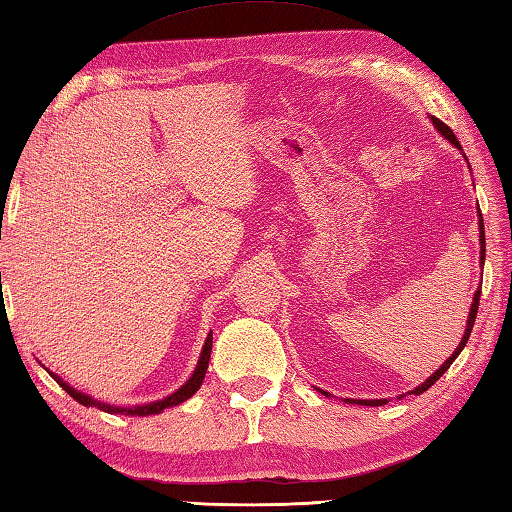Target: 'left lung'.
Listing matches in <instances>:
<instances>
[{
	"mask_svg": "<svg viewBox=\"0 0 512 512\" xmlns=\"http://www.w3.org/2000/svg\"><path fill=\"white\" fill-rule=\"evenodd\" d=\"M430 120H432V124H435L437 131L441 133L443 138H446V140H450L452 144H455V147H457L459 151H464V149H461V144H459L457 136H455V133H452V129L448 127V124H443L439 118H430ZM464 158H466V156H464ZM466 160H468V158H466ZM477 214H479V243H481V252H479V258H481V265H484V258H486L484 218H481V211H477ZM479 296H481V289H477V292H475V298H472V305H470V312H468V321H466V332H464V336H461V343L457 345V350L452 352V354L448 356V359H446V363H443L437 372H432V374L428 376V379L419 385V388H414V390H412V394H421V392H426V390L430 388V385H435V383L441 379V374L450 368L452 361H455L457 356L461 354V350H464L466 343H468V336H470V332H472V325H475V318H477ZM321 392H323V390H321ZM323 394H327V392H323ZM345 401H347V403H361V406H383V403H388V399H368V401H365V399H356V401H354V399H345Z\"/></svg>",
	"mask_w": 512,
	"mask_h": 512,
	"instance_id": "left-lung-1",
	"label": "left lung"
}]
</instances>
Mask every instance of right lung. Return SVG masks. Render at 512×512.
I'll return each mask as SVG.
<instances>
[{
    "mask_svg": "<svg viewBox=\"0 0 512 512\" xmlns=\"http://www.w3.org/2000/svg\"><path fill=\"white\" fill-rule=\"evenodd\" d=\"M211 343H214V339H211V332H209L205 345H202V352H200V359H198L196 370H194V374L189 376V381L185 385H180L176 392L169 394V397H165V399L153 401V403H144V406H136V408H120V406H111V403H102L98 399L89 397V394H84L80 390L71 388V385L66 383V381H62L57 374H53V372H48V374H51L53 379L60 383L62 388L69 392L77 403H82V406H86V408H98V410L109 412V414H131V417H149V414H158V412H162L165 408L180 406L182 401H187L189 397H194V394L198 392V388L202 385V381H205V372L209 368V356H211Z\"/></svg>",
    "mask_w": 512,
    "mask_h": 512,
    "instance_id": "add662e5",
    "label": "right lung"
}]
</instances>
